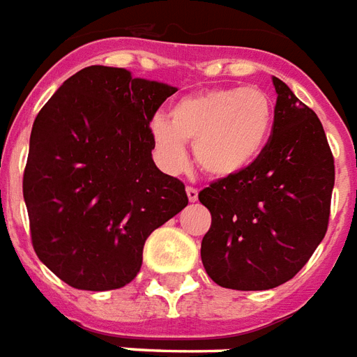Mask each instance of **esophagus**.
<instances>
[{
  "label": "esophagus",
  "mask_w": 357,
  "mask_h": 357,
  "mask_svg": "<svg viewBox=\"0 0 357 357\" xmlns=\"http://www.w3.org/2000/svg\"><path fill=\"white\" fill-rule=\"evenodd\" d=\"M187 198H189V202H197L198 200V189L195 187H187Z\"/></svg>",
  "instance_id": "obj_1"
}]
</instances>
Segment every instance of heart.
Returning <instances> with one entry per match:
<instances>
[{"label": "heart", "instance_id": "obj_1", "mask_svg": "<svg viewBox=\"0 0 357 357\" xmlns=\"http://www.w3.org/2000/svg\"><path fill=\"white\" fill-rule=\"evenodd\" d=\"M275 106L260 88H219L187 95L167 116L151 119V136L162 165L179 170L187 160L185 142L202 172L227 178L252 165L273 127Z\"/></svg>", "mask_w": 357, "mask_h": 357}]
</instances>
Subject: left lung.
<instances>
[{
	"label": "left lung",
	"mask_w": 357,
	"mask_h": 357,
	"mask_svg": "<svg viewBox=\"0 0 357 357\" xmlns=\"http://www.w3.org/2000/svg\"><path fill=\"white\" fill-rule=\"evenodd\" d=\"M268 144L249 167L209 183L200 257L222 288L269 290L303 268L330 222L333 153L320 119L279 78Z\"/></svg>",
	"instance_id": "left-lung-1"
}]
</instances>
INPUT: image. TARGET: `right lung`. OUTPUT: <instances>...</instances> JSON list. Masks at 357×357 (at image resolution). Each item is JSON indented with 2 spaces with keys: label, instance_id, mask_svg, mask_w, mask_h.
<instances>
[{
  "label": "right lung",
  "instance_id": "obj_1",
  "mask_svg": "<svg viewBox=\"0 0 357 357\" xmlns=\"http://www.w3.org/2000/svg\"><path fill=\"white\" fill-rule=\"evenodd\" d=\"M178 91L91 65L35 118L24 200L37 257L78 290H116L142 268L144 243L189 204L183 181L155 167L149 123Z\"/></svg>",
  "mask_w": 357,
  "mask_h": 357
}]
</instances>
